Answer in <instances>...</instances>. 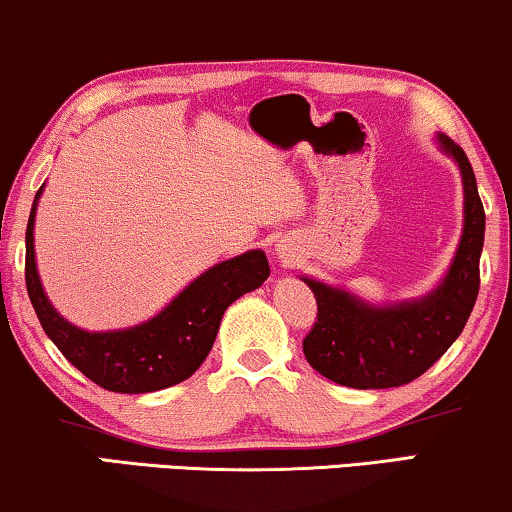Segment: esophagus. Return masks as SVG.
I'll return each mask as SVG.
<instances>
[{
  "mask_svg": "<svg viewBox=\"0 0 512 512\" xmlns=\"http://www.w3.org/2000/svg\"><path fill=\"white\" fill-rule=\"evenodd\" d=\"M277 256H279V261H282L284 265H289V263H293L296 261V247H293L291 242H286V240H282L277 244Z\"/></svg>",
  "mask_w": 512,
  "mask_h": 512,
  "instance_id": "34e87169",
  "label": "esophagus"
}]
</instances>
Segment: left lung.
I'll return each instance as SVG.
<instances>
[{"label": "left lung", "instance_id": "obj_1", "mask_svg": "<svg viewBox=\"0 0 512 512\" xmlns=\"http://www.w3.org/2000/svg\"><path fill=\"white\" fill-rule=\"evenodd\" d=\"M436 142L457 163L464 184V228L436 289L419 298L375 305L342 286L300 277L319 305L317 324L303 340L305 359L342 387L389 389L417 380L450 349L473 312L480 289L485 209L464 149L443 132H436Z\"/></svg>", "mask_w": 512, "mask_h": 512}]
</instances>
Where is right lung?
I'll use <instances>...</instances> for the list:
<instances>
[{"label": "right lung", "instance_id": "right-lung-1", "mask_svg": "<svg viewBox=\"0 0 512 512\" xmlns=\"http://www.w3.org/2000/svg\"><path fill=\"white\" fill-rule=\"evenodd\" d=\"M44 186L41 184L34 195L25 233L27 293L53 345L102 389L116 394H149L188 380L207 359L228 305L270 277L265 251L249 249L202 272L142 324L114 331H86L55 310L41 284L34 254V219Z\"/></svg>", "mask_w": 512, "mask_h": 512}]
</instances>
